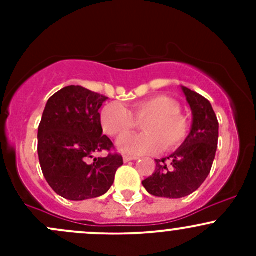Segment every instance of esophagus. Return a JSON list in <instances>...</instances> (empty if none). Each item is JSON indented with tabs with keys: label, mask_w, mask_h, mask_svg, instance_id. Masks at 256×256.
Here are the masks:
<instances>
[{
	"label": "esophagus",
	"mask_w": 256,
	"mask_h": 256,
	"mask_svg": "<svg viewBox=\"0 0 256 256\" xmlns=\"http://www.w3.org/2000/svg\"><path fill=\"white\" fill-rule=\"evenodd\" d=\"M138 160V157H132V156H124V162H130V161H135Z\"/></svg>",
	"instance_id": "34e87169"
}]
</instances>
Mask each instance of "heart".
<instances>
[{
	"label": "heart",
	"mask_w": 256,
	"mask_h": 256,
	"mask_svg": "<svg viewBox=\"0 0 256 256\" xmlns=\"http://www.w3.org/2000/svg\"><path fill=\"white\" fill-rule=\"evenodd\" d=\"M180 104L166 95L141 100L126 109L118 102L106 105L100 114L102 126L108 135L122 138L144 122L141 136L124 138L118 147L128 154H154L164 147V151L178 148L190 132V122L180 115Z\"/></svg>",
	"instance_id": "heart-1"
}]
</instances>
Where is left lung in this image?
<instances>
[{
	"instance_id": "left-lung-1",
	"label": "left lung",
	"mask_w": 256,
	"mask_h": 256,
	"mask_svg": "<svg viewBox=\"0 0 256 256\" xmlns=\"http://www.w3.org/2000/svg\"><path fill=\"white\" fill-rule=\"evenodd\" d=\"M180 89L192 110L190 135L174 154L154 160L156 170L142 180L150 194L172 200L190 196L202 186L210 172L219 135V124L210 102L188 88Z\"/></svg>"
}]
</instances>
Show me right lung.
Segmentation results:
<instances>
[{"mask_svg":"<svg viewBox=\"0 0 256 256\" xmlns=\"http://www.w3.org/2000/svg\"><path fill=\"white\" fill-rule=\"evenodd\" d=\"M106 96L79 85H69L49 98L38 128V157L52 190L69 200L105 194L122 157L109 154L94 157L114 146L102 135L100 108Z\"/></svg>","mask_w":256,"mask_h":256,"instance_id":"1","label":"right lung"}]
</instances>
